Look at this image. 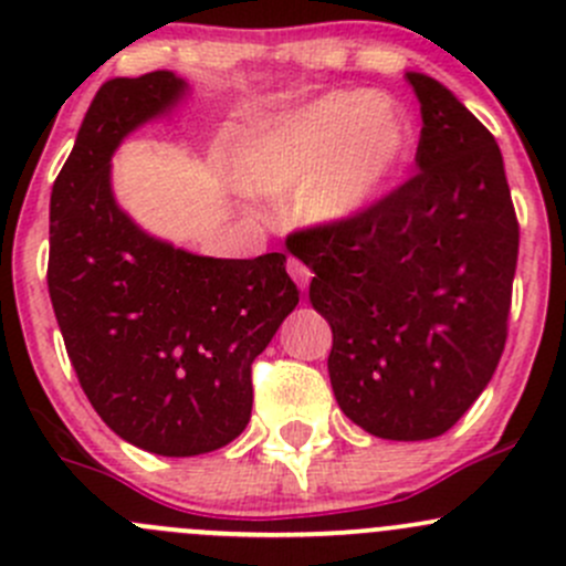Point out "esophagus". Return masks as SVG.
Returning a JSON list of instances; mask_svg holds the SVG:
<instances>
[{"label": "esophagus", "instance_id": "obj_1", "mask_svg": "<svg viewBox=\"0 0 566 566\" xmlns=\"http://www.w3.org/2000/svg\"><path fill=\"white\" fill-rule=\"evenodd\" d=\"M287 273H290V276L295 279V282L301 284V290L310 287L312 271H310V268L304 265V262H298V260H287Z\"/></svg>", "mask_w": 566, "mask_h": 566}]
</instances>
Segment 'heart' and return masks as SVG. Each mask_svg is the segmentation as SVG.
<instances>
[{
    "label": "heart",
    "instance_id": "1",
    "mask_svg": "<svg viewBox=\"0 0 566 566\" xmlns=\"http://www.w3.org/2000/svg\"><path fill=\"white\" fill-rule=\"evenodd\" d=\"M413 125L394 101L336 90L293 108L249 142L243 188L298 199L310 224L339 227L367 213L408 161Z\"/></svg>",
    "mask_w": 566,
    "mask_h": 566
}]
</instances>
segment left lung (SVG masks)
Listing matches in <instances>:
<instances>
[{"instance_id":"1","label":"left lung","mask_w":566,"mask_h":566,"mask_svg":"<svg viewBox=\"0 0 566 566\" xmlns=\"http://www.w3.org/2000/svg\"><path fill=\"white\" fill-rule=\"evenodd\" d=\"M419 172L364 216L287 238L328 319L342 413L386 441H427L460 421L506 342L517 230L493 134L424 73Z\"/></svg>"}]
</instances>
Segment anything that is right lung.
<instances>
[{"label": "right lung", "instance_id": "add662e5", "mask_svg": "<svg viewBox=\"0 0 566 566\" xmlns=\"http://www.w3.org/2000/svg\"><path fill=\"white\" fill-rule=\"evenodd\" d=\"M172 71L112 78L51 188L49 295L84 394L123 441L193 458L251 419V361L298 304L282 251L199 256L153 238L112 193L119 142L180 104Z\"/></svg>", "mask_w": 566, "mask_h": 566}]
</instances>
